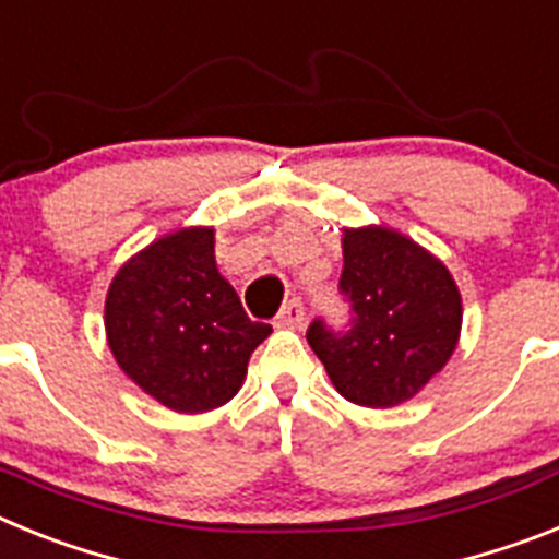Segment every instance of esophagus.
Masks as SVG:
<instances>
[{"mask_svg": "<svg viewBox=\"0 0 559 559\" xmlns=\"http://www.w3.org/2000/svg\"><path fill=\"white\" fill-rule=\"evenodd\" d=\"M304 320H307L304 304H300L298 298H293V300H286L284 307H281L275 323H278V326H284V329H298V326H304Z\"/></svg>", "mask_w": 559, "mask_h": 559, "instance_id": "obj_1", "label": "esophagus"}]
</instances>
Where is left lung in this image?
Instances as JSON below:
<instances>
[{
  "label": "left lung",
  "instance_id": "left-lung-1",
  "mask_svg": "<svg viewBox=\"0 0 559 559\" xmlns=\"http://www.w3.org/2000/svg\"><path fill=\"white\" fill-rule=\"evenodd\" d=\"M340 295L352 329L312 320L307 340L340 396L354 405L394 407L444 368L461 334V295L436 255L388 227L343 230Z\"/></svg>",
  "mask_w": 559,
  "mask_h": 559
}]
</instances>
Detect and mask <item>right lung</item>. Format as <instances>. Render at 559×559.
Segmentation results:
<instances>
[{"mask_svg":"<svg viewBox=\"0 0 559 559\" xmlns=\"http://www.w3.org/2000/svg\"><path fill=\"white\" fill-rule=\"evenodd\" d=\"M106 337L126 377L177 414H205L239 394L270 323L247 318L222 278L213 227H186L140 250L111 278Z\"/></svg>","mask_w":559,"mask_h":559,"instance_id":"right-lung-1","label":"right lung"}]
</instances>
